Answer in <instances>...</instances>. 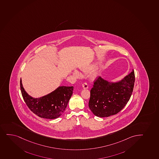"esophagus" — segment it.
<instances>
[{
    "label": "esophagus",
    "mask_w": 159,
    "mask_h": 159,
    "mask_svg": "<svg viewBox=\"0 0 159 159\" xmlns=\"http://www.w3.org/2000/svg\"><path fill=\"white\" fill-rule=\"evenodd\" d=\"M82 87L84 89H87L88 88V84L87 83H86V82H84L82 84Z\"/></svg>",
    "instance_id": "34e87169"
}]
</instances>
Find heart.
<instances>
[{"mask_svg":"<svg viewBox=\"0 0 159 159\" xmlns=\"http://www.w3.org/2000/svg\"><path fill=\"white\" fill-rule=\"evenodd\" d=\"M90 69H88L84 70V71H89L90 70ZM75 75H77V76H79V73L78 72L75 71Z\"/></svg>","mask_w":159,"mask_h":159,"instance_id":"obj_1","label":"heart"}]
</instances>
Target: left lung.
<instances>
[{
  "mask_svg": "<svg viewBox=\"0 0 159 159\" xmlns=\"http://www.w3.org/2000/svg\"><path fill=\"white\" fill-rule=\"evenodd\" d=\"M135 79L134 70L122 80L115 83L98 77L90 90L89 107L93 114L104 117L120 112L130 99Z\"/></svg>",
  "mask_w": 159,
  "mask_h": 159,
  "instance_id": "1",
  "label": "left lung"
}]
</instances>
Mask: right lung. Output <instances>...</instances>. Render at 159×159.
Masks as SVG:
<instances>
[{
    "mask_svg": "<svg viewBox=\"0 0 159 159\" xmlns=\"http://www.w3.org/2000/svg\"><path fill=\"white\" fill-rule=\"evenodd\" d=\"M20 87L24 100L29 109L39 117L54 119L62 114L73 93V87L62 86L48 95L33 98L27 94L20 80Z\"/></svg>",
    "mask_w": 159,
    "mask_h": 159,
    "instance_id": "right-lung-1",
    "label": "right lung"
}]
</instances>
